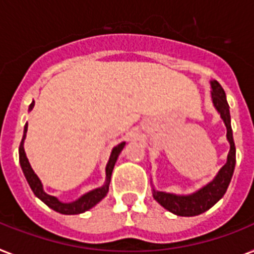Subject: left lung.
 Instances as JSON below:
<instances>
[{"mask_svg": "<svg viewBox=\"0 0 254 254\" xmlns=\"http://www.w3.org/2000/svg\"><path fill=\"white\" fill-rule=\"evenodd\" d=\"M211 87V100L213 106L220 115L226 129H227V141L230 143V151L227 155V162L224 164L213 180L199 188L198 190L191 194H175L167 191L156 190L152 187V197L160 206L168 210L170 213L179 216H195L211 209L216 202L219 201L227 190L234 175L235 164H236V148H235L232 127H231L230 106H228L226 92L216 80H210Z\"/></svg>", "mask_w": 254, "mask_h": 254, "instance_id": "obj_1", "label": "left lung"}]
</instances>
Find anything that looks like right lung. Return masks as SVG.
I'll return each mask as SVG.
<instances>
[{
	"label": "right lung",
	"instance_id": "add662e5",
	"mask_svg": "<svg viewBox=\"0 0 254 254\" xmlns=\"http://www.w3.org/2000/svg\"><path fill=\"white\" fill-rule=\"evenodd\" d=\"M35 106V102H32L28 107V111H32ZM27 127H28V124L24 125L23 130V138H22V142H20L19 146V163L20 167H22V171H23L24 177H26L27 183L30 185V188L34 191V194L38 197L40 201H43L45 205L51 207L52 210L57 211L60 214H65V215H75V214H82L87 210L92 209L96 203L102 201L104 197L107 195L109 190V183H111V176H112V171L115 168V164L117 162V158L120 155V152L123 151V148L125 147L127 142H121L117 146L112 148V152H111V156H109V160L106 166V181L102 187L96 188V189H92V190L84 193L83 195H80L79 198L75 199L73 202H63L60 201L57 197L55 195H51L48 193H45L43 184H41L40 179L38 177V175L35 174L32 167H31L30 162L27 159L26 151H24V139H26L27 134Z\"/></svg>",
	"mask_w": 254,
	"mask_h": 254
}]
</instances>
